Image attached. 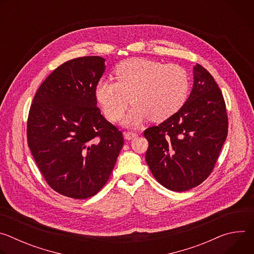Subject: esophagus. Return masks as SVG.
Wrapping results in <instances>:
<instances>
[{"label": "esophagus", "mask_w": 254, "mask_h": 254, "mask_svg": "<svg viewBox=\"0 0 254 254\" xmlns=\"http://www.w3.org/2000/svg\"><path fill=\"white\" fill-rule=\"evenodd\" d=\"M124 134H125V138L127 140H130L137 135L136 132H133V131H126Z\"/></svg>", "instance_id": "esophagus-1"}]
</instances>
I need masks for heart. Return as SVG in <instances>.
Listing matches in <instances>:
<instances>
[{
	"label": "heart",
	"mask_w": 254,
	"mask_h": 254,
	"mask_svg": "<svg viewBox=\"0 0 254 254\" xmlns=\"http://www.w3.org/2000/svg\"><path fill=\"white\" fill-rule=\"evenodd\" d=\"M115 76L116 81L100 79L95 95L113 122L123 118L130 99L133 105L124 121L127 127H137L148 118L166 121L184 106L189 96L188 72L178 64L132 58L116 67Z\"/></svg>",
	"instance_id": "heart-1"
}]
</instances>
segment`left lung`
Here are the masks:
<instances>
[{"label": "left lung", "instance_id": "1", "mask_svg": "<svg viewBox=\"0 0 254 254\" xmlns=\"http://www.w3.org/2000/svg\"><path fill=\"white\" fill-rule=\"evenodd\" d=\"M194 84L184 106L143 131L147 164L165 188L183 192L200 185L213 171L228 132L226 105L213 76L194 66Z\"/></svg>", "mask_w": 254, "mask_h": 254}]
</instances>
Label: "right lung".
I'll list each match as a JSON object with an SVG mask.
<instances>
[{
    "mask_svg": "<svg viewBox=\"0 0 254 254\" xmlns=\"http://www.w3.org/2000/svg\"><path fill=\"white\" fill-rule=\"evenodd\" d=\"M104 69L99 56L64 62L40 85L29 111L27 139L36 165L47 184L69 198L97 194L124 146L123 132L96 106Z\"/></svg>",
    "mask_w": 254,
    "mask_h": 254,
    "instance_id": "1",
    "label": "right lung"
}]
</instances>
